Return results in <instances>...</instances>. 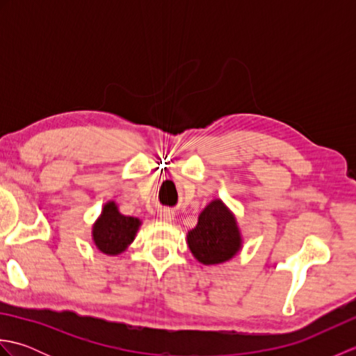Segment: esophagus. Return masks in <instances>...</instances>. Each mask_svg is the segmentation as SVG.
<instances>
[{"label": "esophagus", "mask_w": 356, "mask_h": 356, "mask_svg": "<svg viewBox=\"0 0 356 356\" xmlns=\"http://www.w3.org/2000/svg\"><path fill=\"white\" fill-rule=\"evenodd\" d=\"M159 217H161V220L163 222H171L174 220V211L170 208H163L161 209V213H159Z\"/></svg>", "instance_id": "1"}]
</instances>
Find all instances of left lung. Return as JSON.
Returning a JSON list of instances; mask_svg holds the SVG:
<instances>
[{
    "mask_svg": "<svg viewBox=\"0 0 356 356\" xmlns=\"http://www.w3.org/2000/svg\"><path fill=\"white\" fill-rule=\"evenodd\" d=\"M188 246L203 264L229 260L240 249V234L236 218L222 200H214L202 211L199 223L188 232Z\"/></svg>",
    "mask_w": 356,
    "mask_h": 356,
    "instance_id": "8db88e82",
    "label": "left lung"
}]
</instances>
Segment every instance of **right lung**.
<instances>
[{
  "label": "right lung",
  "mask_w": 356,
  "mask_h": 356,
  "mask_svg": "<svg viewBox=\"0 0 356 356\" xmlns=\"http://www.w3.org/2000/svg\"><path fill=\"white\" fill-rule=\"evenodd\" d=\"M140 222L134 217L122 216L115 203L110 202L104 207L102 216L93 228V240L104 254L116 255L125 251L131 243Z\"/></svg>",
  "instance_id": "obj_1"
}]
</instances>
